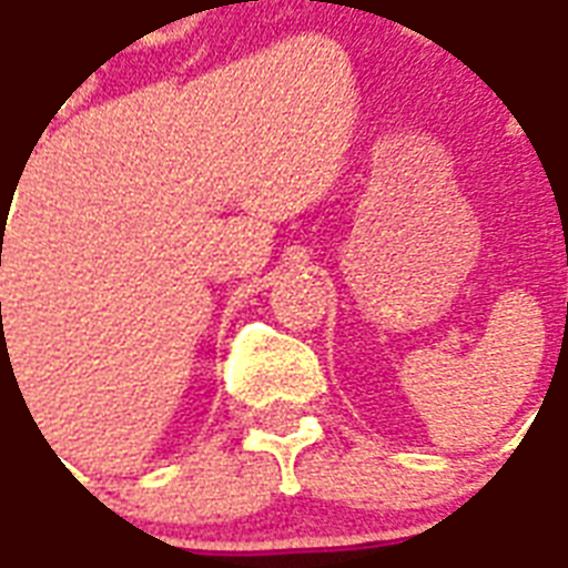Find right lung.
Here are the masks:
<instances>
[{
    "label": "right lung",
    "instance_id": "obj_1",
    "mask_svg": "<svg viewBox=\"0 0 568 568\" xmlns=\"http://www.w3.org/2000/svg\"><path fill=\"white\" fill-rule=\"evenodd\" d=\"M2 222H6V210H2ZM2 307V305H0Z\"/></svg>",
    "mask_w": 568,
    "mask_h": 568
}]
</instances>
